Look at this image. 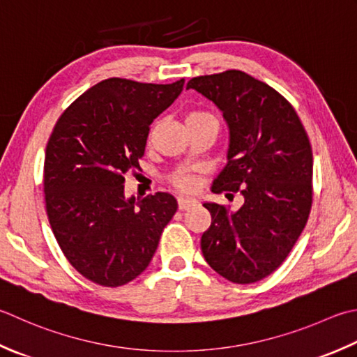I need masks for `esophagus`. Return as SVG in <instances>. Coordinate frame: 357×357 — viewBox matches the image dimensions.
Returning a JSON list of instances; mask_svg holds the SVG:
<instances>
[{
	"mask_svg": "<svg viewBox=\"0 0 357 357\" xmlns=\"http://www.w3.org/2000/svg\"><path fill=\"white\" fill-rule=\"evenodd\" d=\"M195 206H198V201L195 198H178V207L179 211H188Z\"/></svg>",
	"mask_w": 357,
	"mask_h": 357,
	"instance_id": "esophagus-1",
	"label": "esophagus"
}]
</instances>
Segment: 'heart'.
Returning a JSON list of instances; mask_svg holds the SVG:
<instances>
[{"label":"heart","mask_w":357,"mask_h":357,"mask_svg":"<svg viewBox=\"0 0 357 357\" xmlns=\"http://www.w3.org/2000/svg\"><path fill=\"white\" fill-rule=\"evenodd\" d=\"M204 117H212L208 113H204V111H192V113L187 114V122L188 121H198V119H204ZM174 184H176L179 188L183 190H190L193 188V179L185 176V174H178L174 178Z\"/></svg>","instance_id":"1"}]
</instances>
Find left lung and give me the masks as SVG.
I'll list each match as a JSON object with an SVG mask.
<instances>
[{"instance_id":"left-lung-1","label":"left lung","mask_w":357,"mask_h":357,"mask_svg":"<svg viewBox=\"0 0 357 357\" xmlns=\"http://www.w3.org/2000/svg\"><path fill=\"white\" fill-rule=\"evenodd\" d=\"M187 89L213 102L229 128L227 162L212 192H241L238 211L204 202L212 222L201 250L213 271L248 284L272 274L291 252L312 202V151L283 96L236 69L195 77ZM230 195V193H226Z\"/></svg>"}]
</instances>
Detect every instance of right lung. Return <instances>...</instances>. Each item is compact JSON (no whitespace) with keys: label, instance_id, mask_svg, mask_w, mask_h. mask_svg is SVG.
Returning a JSON list of instances; mask_svg holds the SVG:
<instances>
[{"label":"right lung","instance_id":"obj_1","mask_svg":"<svg viewBox=\"0 0 357 357\" xmlns=\"http://www.w3.org/2000/svg\"><path fill=\"white\" fill-rule=\"evenodd\" d=\"M183 88L184 79H107L55 123L45 158L47 218L68 261L91 282L116 288L141 275L176 212L165 192L125 198L123 174L137 169L150 123Z\"/></svg>","mask_w":357,"mask_h":357}]
</instances>
